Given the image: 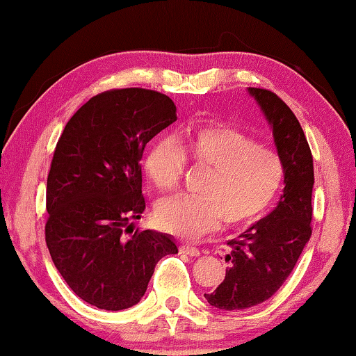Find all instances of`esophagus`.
<instances>
[{"label": "esophagus", "instance_id": "obj_1", "mask_svg": "<svg viewBox=\"0 0 356 356\" xmlns=\"http://www.w3.org/2000/svg\"><path fill=\"white\" fill-rule=\"evenodd\" d=\"M179 251H181V253H186V254H189V256H200V251H199V248L195 247L194 243H189V242H186V243H183L181 247H179Z\"/></svg>", "mask_w": 356, "mask_h": 356}]
</instances>
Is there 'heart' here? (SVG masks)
Segmentation results:
<instances>
[{
  "mask_svg": "<svg viewBox=\"0 0 356 356\" xmlns=\"http://www.w3.org/2000/svg\"><path fill=\"white\" fill-rule=\"evenodd\" d=\"M186 159L210 167L202 179L200 195H177L159 202L156 221L165 231L197 237L224 220L229 226L250 224L264 215L285 178L282 157L227 125L189 129L178 143L161 136L145 157L147 177L161 191L177 188Z\"/></svg>",
  "mask_w": 356,
  "mask_h": 356,
  "instance_id": "b5f03b06",
  "label": "heart"
}]
</instances>
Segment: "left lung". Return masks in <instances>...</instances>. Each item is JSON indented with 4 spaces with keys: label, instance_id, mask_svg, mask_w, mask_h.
Wrapping results in <instances>:
<instances>
[{
    "label": "left lung",
    "instance_id": "obj_1",
    "mask_svg": "<svg viewBox=\"0 0 356 356\" xmlns=\"http://www.w3.org/2000/svg\"><path fill=\"white\" fill-rule=\"evenodd\" d=\"M267 122L285 165V188L275 210L229 240L226 278L205 294L213 307L242 310L264 302L285 283L312 235L314 159L294 113L270 90L248 87Z\"/></svg>",
    "mask_w": 356,
    "mask_h": 356
}]
</instances>
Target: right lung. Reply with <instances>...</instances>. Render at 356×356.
<instances>
[{"label": "right lung", "mask_w": 356, "mask_h": 356, "mask_svg": "<svg viewBox=\"0 0 356 356\" xmlns=\"http://www.w3.org/2000/svg\"><path fill=\"white\" fill-rule=\"evenodd\" d=\"M175 121L172 98L130 87L92 97L60 135L47 177L46 243L60 275L87 304H138L159 259L178 253L170 235L151 229L125 237L146 207L145 147Z\"/></svg>", "instance_id": "right-lung-1"}]
</instances>
